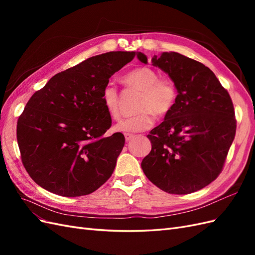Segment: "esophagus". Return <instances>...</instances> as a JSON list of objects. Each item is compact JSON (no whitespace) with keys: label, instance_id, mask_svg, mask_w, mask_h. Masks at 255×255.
Here are the masks:
<instances>
[{"label":"esophagus","instance_id":"esophagus-1","mask_svg":"<svg viewBox=\"0 0 255 255\" xmlns=\"http://www.w3.org/2000/svg\"><path fill=\"white\" fill-rule=\"evenodd\" d=\"M125 137H126V140L127 141H129L132 138L134 137V134H130V133H126L125 134Z\"/></svg>","mask_w":255,"mask_h":255}]
</instances>
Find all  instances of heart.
I'll return each mask as SVG.
<instances>
[{
    "label": "heart",
    "mask_w": 255,
    "mask_h": 255,
    "mask_svg": "<svg viewBox=\"0 0 255 255\" xmlns=\"http://www.w3.org/2000/svg\"><path fill=\"white\" fill-rule=\"evenodd\" d=\"M129 87L141 91L138 99L137 111L139 113L132 117L122 119L115 126L118 132L134 133L150 128L155 117L165 116L173 109L177 99L175 83L159 74L149 67H138L123 76ZM102 103L113 119L120 117L119 91L113 84H107L102 91Z\"/></svg>",
    "instance_id": "b5f03b06"
}]
</instances>
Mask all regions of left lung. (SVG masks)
I'll return each mask as SVG.
<instances>
[{"label":"left lung","mask_w":255,"mask_h":255,"mask_svg":"<svg viewBox=\"0 0 255 255\" xmlns=\"http://www.w3.org/2000/svg\"><path fill=\"white\" fill-rule=\"evenodd\" d=\"M138 59H148L138 53ZM175 83L177 99L148 138L151 152L141 161L145 176L168 194L187 195L216 180L236 133L232 99L210 68L176 52L152 58Z\"/></svg>","instance_id":"obj_1"}]
</instances>
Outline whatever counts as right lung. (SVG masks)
I'll use <instances>...</instances> for the list:
<instances>
[{
  "mask_svg": "<svg viewBox=\"0 0 255 255\" xmlns=\"http://www.w3.org/2000/svg\"><path fill=\"white\" fill-rule=\"evenodd\" d=\"M136 52L92 56L55 74L28 100L17 123L21 160L53 194L86 196L110 179L126 139L104 136L112 118L102 103L110 78Z\"/></svg>",
  "mask_w": 255,
  "mask_h": 255,
  "instance_id": "add662e5",
  "label": "right lung"
}]
</instances>
